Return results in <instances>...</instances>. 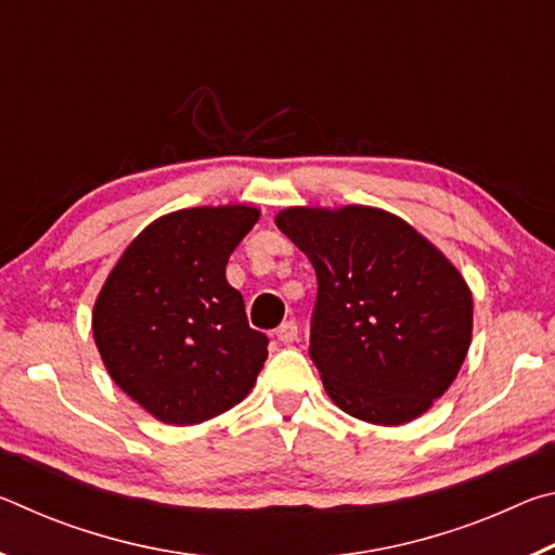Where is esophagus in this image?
I'll return each mask as SVG.
<instances>
[{
  "instance_id": "esophagus-1",
  "label": "esophagus",
  "mask_w": 555,
  "mask_h": 555,
  "mask_svg": "<svg viewBox=\"0 0 555 555\" xmlns=\"http://www.w3.org/2000/svg\"><path fill=\"white\" fill-rule=\"evenodd\" d=\"M276 340L284 343V345H291L298 340V325L294 321H284L279 327H276Z\"/></svg>"
}]
</instances>
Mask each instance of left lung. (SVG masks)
Wrapping results in <instances>:
<instances>
[{
	"mask_svg": "<svg viewBox=\"0 0 555 555\" xmlns=\"http://www.w3.org/2000/svg\"><path fill=\"white\" fill-rule=\"evenodd\" d=\"M276 228L311 259V360L350 416L401 426L440 399L473 337V294L424 234L391 212L286 208Z\"/></svg>",
	"mask_w": 555,
	"mask_h": 555,
	"instance_id": "obj_1",
	"label": "left lung"
}]
</instances>
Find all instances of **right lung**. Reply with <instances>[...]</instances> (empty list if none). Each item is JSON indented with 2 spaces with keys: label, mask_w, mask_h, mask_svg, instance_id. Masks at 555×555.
I'll list each match as a JSON object with an SVG mask.
<instances>
[{
  "label": "right lung",
  "mask_w": 555,
  "mask_h": 555,
  "mask_svg": "<svg viewBox=\"0 0 555 555\" xmlns=\"http://www.w3.org/2000/svg\"><path fill=\"white\" fill-rule=\"evenodd\" d=\"M259 210L164 215L129 244L102 286L92 335L117 387L171 426L203 424L251 391L269 337L251 331L224 267Z\"/></svg>",
  "instance_id": "1"
}]
</instances>
